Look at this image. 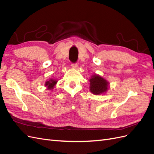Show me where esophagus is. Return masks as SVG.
<instances>
[{
    "mask_svg": "<svg viewBox=\"0 0 154 154\" xmlns=\"http://www.w3.org/2000/svg\"><path fill=\"white\" fill-rule=\"evenodd\" d=\"M71 67H72V69H77V67H78V64H77V63L72 64V65H71Z\"/></svg>",
    "mask_w": 154,
    "mask_h": 154,
    "instance_id": "obj_1",
    "label": "esophagus"
}]
</instances>
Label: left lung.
Wrapping results in <instances>:
<instances>
[{"label":"left lung","instance_id":"left-lung-1","mask_svg":"<svg viewBox=\"0 0 154 154\" xmlns=\"http://www.w3.org/2000/svg\"><path fill=\"white\" fill-rule=\"evenodd\" d=\"M89 91L92 94L101 95L108 91L110 88V83L105 78L94 73L89 80Z\"/></svg>","mask_w":154,"mask_h":154}]
</instances>
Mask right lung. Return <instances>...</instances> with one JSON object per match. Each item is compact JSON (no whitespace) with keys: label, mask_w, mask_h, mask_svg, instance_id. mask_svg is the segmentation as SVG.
I'll return each instance as SVG.
<instances>
[{"label":"right lung","mask_w":154,"mask_h":154,"mask_svg":"<svg viewBox=\"0 0 154 154\" xmlns=\"http://www.w3.org/2000/svg\"><path fill=\"white\" fill-rule=\"evenodd\" d=\"M57 82H58L57 80H56V79L53 78H51L48 80H47L45 82L44 85L48 90L52 91L54 89L55 85H57Z\"/></svg>","instance_id":"obj_1"}]
</instances>
